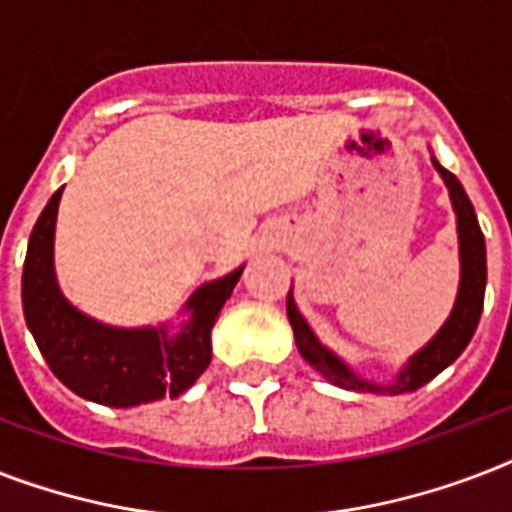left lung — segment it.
Wrapping results in <instances>:
<instances>
[{
  "mask_svg": "<svg viewBox=\"0 0 512 512\" xmlns=\"http://www.w3.org/2000/svg\"><path fill=\"white\" fill-rule=\"evenodd\" d=\"M433 167L438 175L444 177L449 196H452V207L457 212V236H460V292L454 300L452 316L446 319V324L438 329V335L409 358V364L398 372V377L388 385H377V382L361 380L358 374L348 369V364H342L340 358L329 348H324L319 337L313 335V329L308 327V321L300 316L295 300H292V289L287 295V316L295 332V342L300 356L316 369V372L329 380L337 388L358 390V393H388V396H398V393H409L422 385H428L436 374H441L446 366L452 364L454 358L460 356L462 350L468 348L470 337L476 332L481 311H484V292H486V244L481 225H478L476 209L470 204L468 193L462 188V183L449 170H444L441 164L433 159Z\"/></svg>",
  "mask_w": 512,
  "mask_h": 512,
  "instance_id": "8db88e82",
  "label": "left lung"
}]
</instances>
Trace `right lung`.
Here are the masks:
<instances>
[{"mask_svg": "<svg viewBox=\"0 0 512 512\" xmlns=\"http://www.w3.org/2000/svg\"><path fill=\"white\" fill-rule=\"evenodd\" d=\"M63 188L52 193L28 239L23 263V313L52 374L76 396L103 406H138L180 396L212 361V327L241 271L196 289L185 311L191 321L175 337L167 327L116 329L84 316L60 295L52 239Z\"/></svg>", "mask_w": 512, "mask_h": 512, "instance_id": "add662e5", "label": "right lung"}]
</instances>
